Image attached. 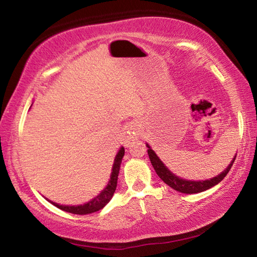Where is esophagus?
I'll use <instances>...</instances> for the list:
<instances>
[{"mask_svg":"<svg viewBox=\"0 0 257 257\" xmlns=\"http://www.w3.org/2000/svg\"><path fill=\"white\" fill-rule=\"evenodd\" d=\"M141 128L137 122H132L127 128V143L130 144V142L136 141L141 136Z\"/></svg>","mask_w":257,"mask_h":257,"instance_id":"34e87169","label":"esophagus"}]
</instances>
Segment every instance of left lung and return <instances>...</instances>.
<instances>
[{
  "mask_svg": "<svg viewBox=\"0 0 257 257\" xmlns=\"http://www.w3.org/2000/svg\"><path fill=\"white\" fill-rule=\"evenodd\" d=\"M146 146L149 147L147 153H149L151 163H152V165H153V168L156 171V173H158V176L165 182V184H167L168 186H170L171 188H173L177 191H180V193H184V194H197V193H201V191H204L206 189H210L211 187L219 184V182L221 180H223V178L228 175V172L230 171V169H231L234 160H236V156H237V155H234V158L231 161V163L229 164V167L225 169L223 172H221L219 176L212 178V179H210V180L190 181V180L181 179V178H178L177 176L173 175L172 172H170V170H168V168L162 163V161L158 158V155L154 153V151L151 150V147L149 145H146Z\"/></svg>",
  "mask_w": 257,
  "mask_h": 257,
  "instance_id": "obj_1",
  "label": "left lung"
}]
</instances>
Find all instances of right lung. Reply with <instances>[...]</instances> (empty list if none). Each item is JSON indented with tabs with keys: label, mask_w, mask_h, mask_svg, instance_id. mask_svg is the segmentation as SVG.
I'll use <instances>...</instances> for the list:
<instances>
[{
	"label": "right lung",
	"mask_w": 257,
	"mask_h": 257,
	"mask_svg": "<svg viewBox=\"0 0 257 257\" xmlns=\"http://www.w3.org/2000/svg\"><path fill=\"white\" fill-rule=\"evenodd\" d=\"M123 155H124V149L123 147H121L120 151L118 152V154H116V156H115L114 163H113L110 182H108L107 186L103 189L102 193L97 195V196L94 199H92V201H89L88 203L84 204V205H78V206H66V205H60V204H56V203H53L51 201L50 202L53 204L54 206L60 208V210L72 213V214L84 215V214H90V213L99 211L101 208L105 206L108 202H110V199L112 198L113 194H114V191L116 189L120 165H121V162H122Z\"/></svg>",
	"instance_id": "obj_1"
}]
</instances>
